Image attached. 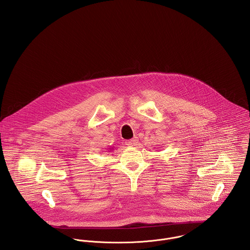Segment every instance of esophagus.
Returning a JSON list of instances; mask_svg holds the SVG:
<instances>
[{"label": "esophagus", "instance_id": "1", "mask_svg": "<svg viewBox=\"0 0 250 250\" xmlns=\"http://www.w3.org/2000/svg\"><path fill=\"white\" fill-rule=\"evenodd\" d=\"M138 143H139V139H138L137 137L133 138L131 140H127V141L125 142L126 146H136L138 145Z\"/></svg>", "mask_w": 250, "mask_h": 250}]
</instances>
